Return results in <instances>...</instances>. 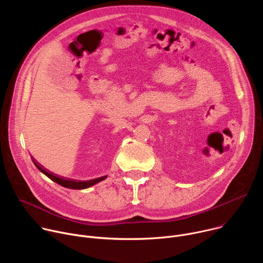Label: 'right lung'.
<instances>
[{"label":"right lung","instance_id":"right-lung-1","mask_svg":"<svg viewBox=\"0 0 263 263\" xmlns=\"http://www.w3.org/2000/svg\"><path fill=\"white\" fill-rule=\"evenodd\" d=\"M32 161L35 164V166L39 168L42 173H44L48 178H50L52 181L56 182L57 184L66 187V189H70V190H85L88 189V187L103 181L104 179L107 178V176L104 177H100L97 179H92V180H87V181H79V180H73V179H69V178H64L61 176H56L54 175L52 172H49L48 170H46L42 164H40L37 162L33 157H32Z\"/></svg>","mask_w":263,"mask_h":263}]
</instances>
